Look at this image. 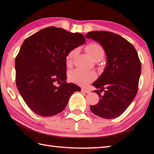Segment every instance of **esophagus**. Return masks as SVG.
<instances>
[{
    "label": "esophagus",
    "instance_id": "esophagus-1",
    "mask_svg": "<svg viewBox=\"0 0 154 154\" xmlns=\"http://www.w3.org/2000/svg\"><path fill=\"white\" fill-rule=\"evenodd\" d=\"M81 91H82L83 93H90V91L87 89H84V88H82L81 89Z\"/></svg>",
    "mask_w": 154,
    "mask_h": 154
}]
</instances>
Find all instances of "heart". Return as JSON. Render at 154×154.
I'll return each mask as SVG.
<instances>
[{"label": "heart", "instance_id": "1", "mask_svg": "<svg viewBox=\"0 0 154 154\" xmlns=\"http://www.w3.org/2000/svg\"><path fill=\"white\" fill-rule=\"evenodd\" d=\"M86 50L93 60L96 58L102 59L104 56V49L99 44H90L87 46ZM78 51H79L78 48H75L69 52L66 56L67 63L71 62L72 60L77 55ZM69 77L73 82L79 84L80 85L85 86L94 79L95 73L93 71H85L77 69L72 70L70 72L69 74Z\"/></svg>", "mask_w": 154, "mask_h": 154}]
</instances>
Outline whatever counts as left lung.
I'll return each mask as SVG.
<instances>
[{
	"mask_svg": "<svg viewBox=\"0 0 154 154\" xmlns=\"http://www.w3.org/2000/svg\"><path fill=\"white\" fill-rule=\"evenodd\" d=\"M85 36L99 42L106 55L105 69L93 84L99 89L94 91L99 94V101L90 109L103 119H114L126 110L138 93L141 62L134 45L119 35L93 31Z\"/></svg>",
	"mask_w": 154,
	"mask_h": 154,
	"instance_id": "1",
	"label": "left lung"
}]
</instances>
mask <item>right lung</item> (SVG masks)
Segmentation results:
<instances>
[{
  "instance_id": "1",
  "label": "right lung",
  "mask_w": 154,
  "mask_h": 154,
  "mask_svg": "<svg viewBox=\"0 0 154 154\" xmlns=\"http://www.w3.org/2000/svg\"><path fill=\"white\" fill-rule=\"evenodd\" d=\"M85 42L80 33L50 26L30 35L16 57V83L25 103L35 113L51 116L62 112L71 95L81 88L66 80V56ZM60 84L57 87L55 83Z\"/></svg>"
}]
</instances>
